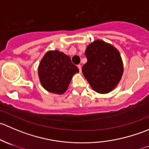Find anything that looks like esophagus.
<instances>
[{
  "mask_svg": "<svg viewBox=\"0 0 149 149\" xmlns=\"http://www.w3.org/2000/svg\"><path fill=\"white\" fill-rule=\"evenodd\" d=\"M78 68H79V72H81V65H78Z\"/></svg>",
  "mask_w": 149,
  "mask_h": 149,
  "instance_id": "obj_1",
  "label": "esophagus"
}]
</instances>
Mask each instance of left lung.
<instances>
[{
    "instance_id": "obj_1",
    "label": "left lung",
    "mask_w": 149,
    "mask_h": 149,
    "mask_svg": "<svg viewBox=\"0 0 149 149\" xmlns=\"http://www.w3.org/2000/svg\"><path fill=\"white\" fill-rule=\"evenodd\" d=\"M85 55L87 63L82 67V72L91 88L100 94L112 91L123 73L119 52L111 45L97 40L87 47Z\"/></svg>"
}]
</instances>
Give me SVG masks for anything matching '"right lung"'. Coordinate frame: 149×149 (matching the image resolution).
I'll return each instance as SVG.
<instances>
[{"mask_svg": "<svg viewBox=\"0 0 149 149\" xmlns=\"http://www.w3.org/2000/svg\"><path fill=\"white\" fill-rule=\"evenodd\" d=\"M79 68L72 63L70 57L59 51L47 52L38 69L42 85L47 91L61 94L67 90L70 80Z\"/></svg>", "mask_w": 149, "mask_h": 149, "instance_id": "right-lung-1", "label": "right lung"}]
</instances>
